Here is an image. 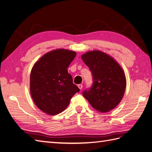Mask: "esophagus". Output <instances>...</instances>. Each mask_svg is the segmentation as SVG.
Wrapping results in <instances>:
<instances>
[{
  "label": "esophagus",
  "instance_id": "34e87169",
  "mask_svg": "<svg viewBox=\"0 0 152 152\" xmlns=\"http://www.w3.org/2000/svg\"><path fill=\"white\" fill-rule=\"evenodd\" d=\"M78 87H79V88L81 90L82 89V87H83V86H82V84H79L78 85Z\"/></svg>",
  "mask_w": 152,
  "mask_h": 152
}]
</instances>
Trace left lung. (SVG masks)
<instances>
[{
  "instance_id": "obj_1",
  "label": "left lung",
  "mask_w": 152,
  "mask_h": 152,
  "mask_svg": "<svg viewBox=\"0 0 152 152\" xmlns=\"http://www.w3.org/2000/svg\"><path fill=\"white\" fill-rule=\"evenodd\" d=\"M82 59L93 77V84L82 92L94 109L107 112L116 107L122 99L126 87L124 71L115 60L99 50L87 52Z\"/></svg>"
}]
</instances>
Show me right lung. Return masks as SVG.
<instances>
[{"label":"right lung","mask_w":152,"mask_h":152,"mask_svg":"<svg viewBox=\"0 0 152 152\" xmlns=\"http://www.w3.org/2000/svg\"><path fill=\"white\" fill-rule=\"evenodd\" d=\"M76 53L56 49L37 62L30 74V93L35 104L44 113L54 115L65 110L72 96L79 92L73 83L68 67Z\"/></svg>","instance_id":"right-lung-1"}]
</instances>
